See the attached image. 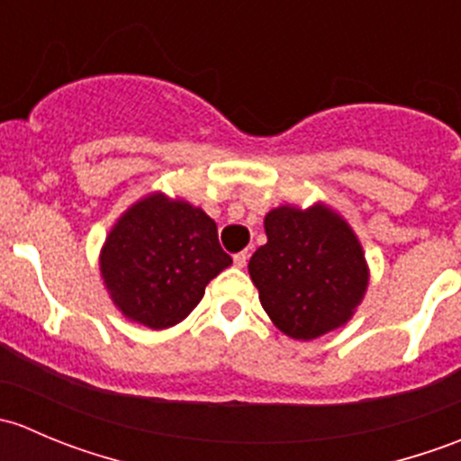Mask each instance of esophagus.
<instances>
[{
    "instance_id": "1",
    "label": "esophagus",
    "mask_w": 461,
    "mask_h": 461,
    "mask_svg": "<svg viewBox=\"0 0 461 461\" xmlns=\"http://www.w3.org/2000/svg\"><path fill=\"white\" fill-rule=\"evenodd\" d=\"M245 263H248V254H245V252L234 254V265H236V267H245Z\"/></svg>"
}]
</instances>
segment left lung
Here are the masks:
<instances>
[{
	"label": "left lung",
	"instance_id": "8db88e82",
	"mask_svg": "<svg viewBox=\"0 0 461 461\" xmlns=\"http://www.w3.org/2000/svg\"><path fill=\"white\" fill-rule=\"evenodd\" d=\"M267 243L249 258V276L272 323L310 341L355 317L368 290L364 248L346 218L325 203L278 204L265 213Z\"/></svg>",
	"mask_w": 461,
	"mask_h": 461
}]
</instances>
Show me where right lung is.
<instances>
[{"label":"right lung","instance_id":"right-lung-1","mask_svg":"<svg viewBox=\"0 0 461 461\" xmlns=\"http://www.w3.org/2000/svg\"><path fill=\"white\" fill-rule=\"evenodd\" d=\"M230 254L218 227L196 204L151 192L136 201L106 234L100 276L124 319L165 330L189 317Z\"/></svg>","mask_w":461,"mask_h":461}]
</instances>
